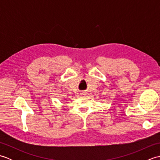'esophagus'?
<instances>
[{"mask_svg": "<svg viewBox=\"0 0 160 160\" xmlns=\"http://www.w3.org/2000/svg\"><path fill=\"white\" fill-rule=\"evenodd\" d=\"M81 94H82V96H83V95H85V94H86V93H84V92H83V93H81Z\"/></svg>", "mask_w": 160, "mask_h": 160, "instance_id": "34e87169", "label": "esophagus"}]
</instances>
